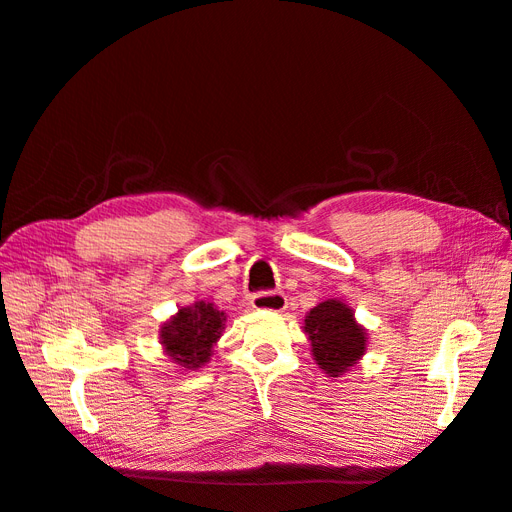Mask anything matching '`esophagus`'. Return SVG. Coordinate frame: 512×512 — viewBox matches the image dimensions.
Returning a JSON list of instances; mask_svg holds the SVG:
<instances>
[{
	"instance_id": "esophagus-1",
	"label": "esophagus",
	"mask_w": 512,
	"mask_h": 512,
	"mask_svg": "<svg viewBox=\"0 0 512 512\" xmlns=\"http://www.w3.org/2000/svg\"><path fill=\"white\" fill-rule=\"evenodd\" d=\"M251 305L255 309H268V311H282L286 307V297L278 291L274 293H257L251 297Z\"/></svg>"
}]
</instances>
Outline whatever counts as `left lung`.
<instances>
[{"instance_id":"1","label":"left lung","mask_w":512,"mask_h":512,"mask_svg":"<svg viewBox=\"0 0 512 512\" xmlns=\"http://www.w3.org/2000/svg\"><path fill=\"white\" fill-rule=\"evenodd\" d=\"M303 328L316 364L328 376H341L362 360L368 332L355 322L353 309L343 301L328 299L309 309Z\"/></svg>"}]
</instances>
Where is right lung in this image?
Segmentation results:
<instances>
[{"mask_svg": "<svg viewBox=\"0 0 512 512\" xmlns=\"http://www.w3.org/2000/svg\"><path fill=\"white\" fill-rule=\"evenodd\" d=\"M226 328V314L213 303L196 301L182 307L161 326V345L165 353L182 368L196 370L209 362L213 345Z\"/></svg>", "mask_w": 512, "mask_h": 512, "instance_id": "right-lung-1", "label": "right lung"}]
</instances>
